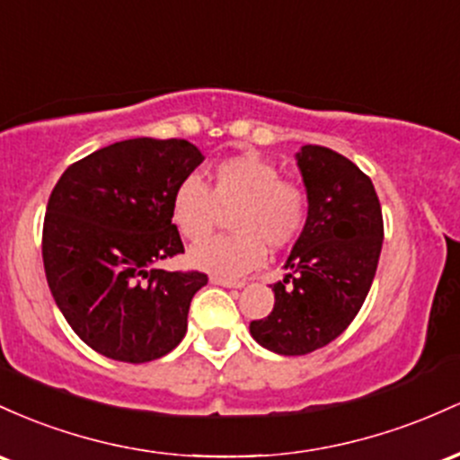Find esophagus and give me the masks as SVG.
<instances>
[{"label":"esophagus","mask_w":460,"mask_h":460,"mask_svg":"<svg viewBox=\"0 0 460 460\" xmlns=\"http://www.w3.org/2000/svg\"><path fill=\"white\" fill-rule=\"evenodd\" d=\"M210 282H213V285H217V287H226V288H243V282L228 280V278H219V276L210 278Z\"/></svg>","instance_id":"34e87169"}]
</instances>
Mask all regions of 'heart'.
Listing matches in <instances>:
<instances>
[{"instance_id": "b5f03b06", "label": "heart", "mask_w": 460, "mask_h": 460, "mask_svg": "<svg viewBox=\"0 0 460 460\" xmlns=\"http://www.w3.org/2000/svg\"><path fill=\"white\" fill-rule=\"evenodd\" d=\"M232 213L234 234L208 239L189 250V262L215 276L236 278L265 258V245L282 250L308 221V193L258 154H239L215 164L210 189L190 175L173 190L172 221L189 241H202Z\"/></svg>"}]
</instances>
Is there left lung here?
Returning <instances> with one entry per match:
<instances>
[{"instance_id": "obj_1", "label": "left lung", "mask_w": 460, "mask_h": 460, "mask_svg": "<svg viewBox=\"0 0 460 460\" xmlns=\"http://www.w3.org/2000/svg\"><path fill=\"white\" fill-rule=\"evenodd\" d=\"M308 193V221L271 287L273 311L250 334L276 354L323 348L352 323L367 297L383 250V210L371 180L322 146L296 154Z\"/></svg>"}]
</instances>
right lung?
Here are the masks:
<instances>
[{
	"label": "right lung",
	"instance_id": "add662e5",
	"mask_svg": "<svg viewBox=\"0 0 460 460\" xmlns=\"http://www.w3.org/2000/svg\"><path fill=\"white\" fill-rule=\"evenodd\" d=\"M204 156L184 138H128L71 164L49 195L43 265L56 306L95 352L123 363L169 354L208 278L164 271L182 254L172 198Z\"/></svg>",
	"mask_w": 460,
	"mask_h": 460
}]
</instances>
